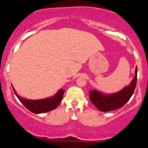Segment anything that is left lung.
<instances>
[{
  "label": "left lung",
  "mask_w": 148,
  "mask_h": 148,
  "mask_svg": "<svg viewBox=\"0 0 148 148\" xmlns=\"http://www.w3.org/2000/svg\"><path fill=\"white\" fill-rule=\"evenodd\" d=\"M137 81V66L136 67L135 76L128 86L115 93L106 94L99 90H90L89 97L91 102L102 112L114 110L125 105L133 95Z\"/></svg>",
  "instance_id": "8db88e82"
}]
</instances>
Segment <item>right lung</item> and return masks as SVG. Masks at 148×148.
Here are the masks:
<instances>
[{
	"label": "right lung",
	"instance_id": "obj_1",
	"mask_svg": "<svg viewBox=\"0 0 148 148\" xmlns=\"http://www.w3.org/2000/svg\"><path fill=\"white\" fill-rule=\"evenodd\" d=\"M12 88L14 92H15V95L18 97L21 102L25 106V108L29 111H31L32 113H37V114L47 113V112L53 110L55 108H57V106L61 103L63 95L64 92V90L61 89L52 97L38 99V100H30V99L21 97L20 95L17 94L14 87H12Z\"/></svg>",
	"mask_w": 148,
	"mask_h": 148
}]
</instances>
